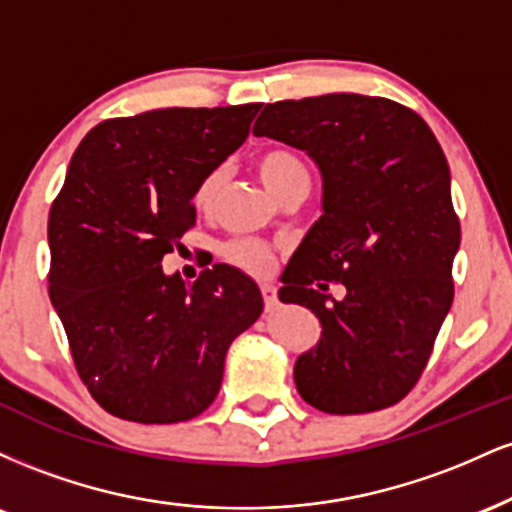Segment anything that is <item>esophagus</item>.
I'll use <instances>...</instances> for the list:
<instances>
[{"label":"esophagus","mask_w":512,"mask_h":512,"mask_svg":"<svg viewBox=\"0 0 512 512\" xmlns=\"http://www.w3.org/2000/svg\"><path fill=\"white\" fill-rule=\"evenodd\" d=\"M262 296H264V308H267V313H272V310L279 308V298H276V289L272 284H262Z\"/></svg>","instance_id":"34e87169"}]
</instances>
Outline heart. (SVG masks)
<instances>
[{
  "label": "heart",
  "mask_w": 512,
  "mask_h": 512,
  "mask_svg": "<svg viewBox=\"0 0 512 512\" xmlns=\"http://www.w3.org/2000/svg\"><path fill=\"white\" fill-rule=\"evenodd\" d=\"M255 170L260 175L269 192L276 199H281L289 192L298 190V187H310V170L305 166V161L296 154L293 149L286 146H274V149L262 151L255 161ZM223 187V168H214L209 173L202 175V180L197 182L195 190H192V204L197 211L207 214L214 209L216 199ZM221 257L233 267L243 269L248 274H267L274 264V250L269 248L262 240L252 238H238L228 240L221 245Z\"/></svg>",
  "instance_id": "obj_1"
}]
</instances>
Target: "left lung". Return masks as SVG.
I'll use <instances>...</instances> for the list:
<instances>
[{
    "label": "left lung",
    "mask_w": 512,
    "mask_h": 512,
    "mask_svg": "<svg viewBox=\"0 0 512 512\" xmlns=\"http://www.w3.org/2000/svg\"><path fill=\"white\" fill-rule=\"evenodd\" d=\"M252 132L308 151L325 182V214L279 291L322 325L296 361L298 392L325 414L392 407L419 383L455 296L460 219L436 134L407 105L358 93L269 103ZM330 283L342 302L326 303Z\"/></svg>",
    "instance_id": "left-lung-1"
}]
</instances>
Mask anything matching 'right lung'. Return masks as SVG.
Listing matches in <instances>:
<instances>
[{
    "instance_id": "obj_1",
    "label": "right lung",
    "mask_w": 512,
    "mask_h": 512,
    "mask_svg": "<svg viewBox=\"0 0 512 512\" xmlns=\"http://www.w3.org/2000/svg\"><path fill=\"white\" fill-rule=\"evenodd\" d=\"M260 108L110 117L74 151L50 207L48 286L76 373L108 414L195 419L219 395L228 346L262 315L257 284L228 264L192 286L161 269L195 228V185L245 142Z\"/></svg>"
}]
</instances>
